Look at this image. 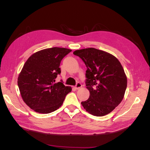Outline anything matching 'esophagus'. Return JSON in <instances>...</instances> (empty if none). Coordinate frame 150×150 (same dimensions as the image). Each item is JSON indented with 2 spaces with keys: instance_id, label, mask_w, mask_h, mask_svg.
Segmentation results:
<instances>
[{
  "instance_id": "esophagus-1",
  "label": "esophagus",
  "mask_w": 150,
  "mask_h": 150,
  "mask_svg": "<svg viewBox=\"0 0 150 150\" xmlns=\"http://www.w3.org/2000/svg\"><path fill=\"white\" fill-rule=\"evenodd\" d=\"M81 87H82V84H81V83L78 82V83H76V84L74 88H75L76 89H80Z\"/></svg>"
}]
</instances>
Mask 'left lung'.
Returning <instances> with one entry per match:
<instances>
[{"label": "left lung", "instance_id": "1", "mask_svg": "<svg viewBox=\"0 0 150 150\" xmlns=\"http://www.w3.org/2000/svg\"><path fill=\"white\" fill-rule=\"evenodd\" d=\"M84 62L88 100L81 102L85 110L96 116H105L119 105L127 87V78L121 63L112 54L95 48L75 51Z\"/></svg>", "mask_w": 150, "mask_h": 150}]
</instances>
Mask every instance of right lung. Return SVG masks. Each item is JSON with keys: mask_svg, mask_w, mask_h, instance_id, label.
Returning a JSON list of instances; mask_svg holds the SVG:
<instances>
[{"mask_svg": "<svg viewBox=\"0 0 150 150\" xmlns=\"http://www.w3.org/2000/svg\"><path fill=\"white\" fill-rule=\"evenodd\" d=\"M72 51L52 47L33 54L23 66L17 84L24 101L35 112L47 114L57 110L72 88L62 81L56 83L61 74L60 63Z\"/></svg>", "mask_w": 150, "mask_h": 150, "instance_id": "add662e5", "label": "right lung"}]
</instances>
